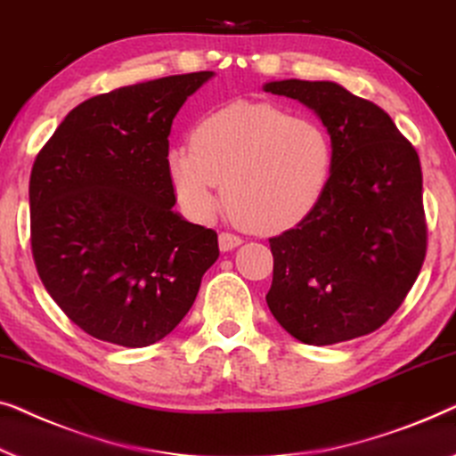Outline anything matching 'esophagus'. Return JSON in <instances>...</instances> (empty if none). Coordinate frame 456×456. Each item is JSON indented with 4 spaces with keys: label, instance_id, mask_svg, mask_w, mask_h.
Listing matches in <instances>:
<instances>
[{
    "label": "esophagus",
    "instance_id": "obj_1",
    "mask_svg": "<svg viewBox=\"0 0 456 456\" xmlns=\"http://www.w3.org/2000/svg\"><path fill=\"white\" fill-rule=\"evenodd\" d=\"M241 243V237L235 233H229V231H223L219 235V248L221 252H231V249L237 248Z\"/></svg>",
    "mask_w": 456,
    "mask_h": 456
}]
</instances>
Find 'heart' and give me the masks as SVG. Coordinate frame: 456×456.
<instances>
[{
    "label": "heart",
    "instance_id": "obj_1",
    "mask_svg": "<svg viewBox=\"0 0 456 456\" xmlns=\"http://www.w3.org/2000/svg\"><path fill=\"white\" fill-rule=\"evenodd\" d=\"M332 144L316 121L265 102H233L196 126L191 146L167 155L177 200L196 219L225 202L237 223L273 233L299 223L322 196Z\"/></svg>",
    "mask_w": 456,
    "mask_h": 456
}]
</instances>
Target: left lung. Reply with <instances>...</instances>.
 <instances>
[{"mask_svg":"<svg viewBox=\"0 0 456 456\" xmlns=\"http://www.w3.org/2000/svg\"><path fill=\"white\" fill-rule=\"evenodd\" d=\"M322 119L332 142L326 188L293 229L271 237L266 304L291 337L332 345L370 335L399 310L428 249L418 151L390 115L335 82H268Z\"/></svg>","mask_w":456,"mask_h":456,"instance_id":"left-lung-1","label":"left lung"}]
</instances>
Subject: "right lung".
<instances>
[{
	"label": "right lung",
	"instance_id": "1",
	"mask_svg": "<svg viewBox=\"0 0 456 456\" xmlns=\"http://www.w3.org/2000/svg\"><path fill=\"white\" fill-rule=\"evenodd\" d=\"M213 72L80 102L30 171V249L45 289L88 335L149 347L182 322L219 258L213 229L173 204L167 155L179 107Z\"/></svg>",
	"mask_w": 456,
	"mask_h": 456
}]
</instances>
